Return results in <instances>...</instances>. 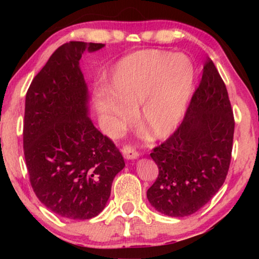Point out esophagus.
Masks as SVG:
<instances>
[{
	"mask_svg": "<svg viewBox=\"0 0 259 259\" xmlns=\"http://www.w3.org/2000/svg\"><path fill=\"white\" fill-rule=\"evenodd\" d=\"M122 154H123L124 159L126 160H136L138 159L139 154L136 152L135 148H133L131 146H124L122 148Z\"/></svg>",
	"mask_w": 259,
	"mask_h": 259,
	"instance_id": "1",
	"label": "esophagus"
}]
</instances>
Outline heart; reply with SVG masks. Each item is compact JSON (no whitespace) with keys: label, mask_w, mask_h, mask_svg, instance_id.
<instances>
[{"label":"heart","mask_w":259,"mask_h":259,"mask_svg":"<svg viewBox=\"0 0 259 259\" xmlns=\"http://www.w3.org/2000/svg\"><path fill=\"white\" fill-rule=\"evenodd\" d=\"M196 67L186 55L144 50L125 57L112 74L111 94L99 95L95 106L116 135L139 106L140 123L153 138L170 135L181 123L194 93Z\"/></svg>","instance_id":"obj_1"}]
</instances>
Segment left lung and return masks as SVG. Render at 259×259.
<instances>
[{"mask_svg":"<svg viewBox=\"0 0 259 259\" xmlns=\"http://www.w3.org/2000/svg\"><path fill=\"white\" fill-rule=\"evenodd\" d=\"M234 117L224 81L210 58L185 117L151 157L159 176L147 199L157 211L185 217L207 204L230 168Z\"/></svg>","mask_w":259,"mask_h":259,"instance_id":"1","label":"left lung"}]
</instances>
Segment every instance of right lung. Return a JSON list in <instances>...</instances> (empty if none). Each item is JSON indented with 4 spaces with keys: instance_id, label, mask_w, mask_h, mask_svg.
Masks as SVG:
<instances>
[{
    "instance_id": "1",
    "label": "right lung",
    "mask_w": 259,
    "mask_h": 259,
    "mask_svg": "<svg viewBox=\"0 0 259 259\" xmlns=\"http://www.w3.org/2000/svg\"><path fill=\"white\" fill-rule=\"evenodd\" d=\"M102 43L59 47L26 94L24 154L30 185L51 211L90 219L106 207L124 160L89 116V90L80 68L85 51Z\"/></svg>"
}]
</instances>
